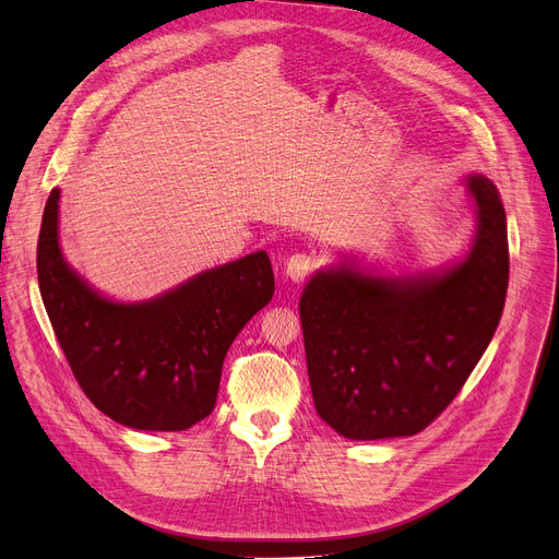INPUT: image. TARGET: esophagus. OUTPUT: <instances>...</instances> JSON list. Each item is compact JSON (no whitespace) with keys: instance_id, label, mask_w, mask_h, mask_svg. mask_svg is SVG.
I'll return each instance as SVG.
<instances>
[{"instance_id":"esophagus-1","label":"esophagus","mask_w":559,"mask_h":559,"mask_svg":"<svg viewBox=\"0 0 559 559\" xmlns=\"http://www.w3.org/2000/svg\"><path fill=\"white\" fill-rule=\"evenodd\" d=\"M319 267L314 252H296L286 259V277L292 282H305Z\"/></svg>"}]
</instances>
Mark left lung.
Wrapping results in <instances>:
<instances>
[{"label":"left lung","mask_w":559,"mask_h":559,"mask_svg":"<svg viewBox=\"0 0 559 559\" xmlns=\"http://www.w3.org/2000/svg\"><path fill=\"white\" fill-rule=\"evenodd\" d=\"M471 254L442 275L373 277L332 267L311 280L300 321L317 413L350 440L415 436L465 385L500 323L509 284L507 215L486 176Z\"/></svg>","instance_id":"obj_1"}]
</instances>
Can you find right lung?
Masks as SVG:
<instances>
[{
    "label": "right lung",
    "instance_id": "obj_1",
    "mask_svg": "<svg viewBox=\"0 0 559 559\" xmlns=\"http://www.w3.org/2000/svg\"><path fill=\"white\" fill-rule=\"evenodd\" d=\"M59 190L43 211L36 271L59 346L92 404L123 427L186 431L213 413L225 355L275 294L265 252L192 277L146 302H111L59 250Z\"/></svg>",
    "mask_w": 559,
    "mask_h": 559
}]
</instances>
